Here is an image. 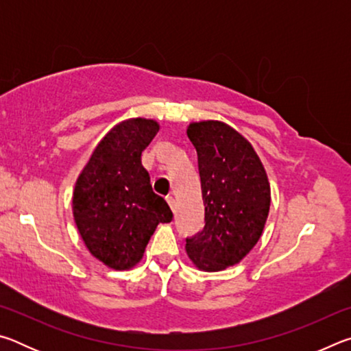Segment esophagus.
Instances as JSON below:
<instances>
[{
  "label": "esophagus",
  "instance_id": "34e87169",
  "mask_svg": "<svg viewBox=\"0 0 351 351\" xmlns=\"http://www.w3.org/2000/svg\"><path fill=\"white\" fill-rule=\"evenodd\" d=\"M167 203H169L171 210L176 209V203H175V198H173V197H167Z\"/></svg>",
  "mask_w": 351,
  "mask_h": 351
}]
</instances>
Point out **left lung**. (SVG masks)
<instances>
[{
    "instance_id": "obj_1",
    "label": "left lung",
    "mask_w": 351,
    "mask_h": 351,
    "mask_svg": "<svg viewBox=\"0 0 351 351\" xmlns=\"http://www.w3.org/2000/svg\"><path fill=\"white\" fill-rule=\"evenodd\" d=\"M187 136L198 154L204 228L186 239L197 268L221 271L257 245L269 213L268 176L252 145L218 121L190 123Z\"/></svg>"
}]
</instances>
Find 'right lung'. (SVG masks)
<instances>
[{"label":"right lung","instance_id":"1","mask_svg":"<svg viewBox=\"0 0 351 351\" xmlns=\"http://www.w3.org/2000/svg\"><path fill=\"white\" fill-rule=\"evenodd\" d=\"M159 132L152 119H128L106 133L75 182L77 229L94 257L112 269H128L144 255L159 223L173 218L153 192L141 154Z\"/></svg>","mask_w":351,"mask_h":351}]
</instances>
